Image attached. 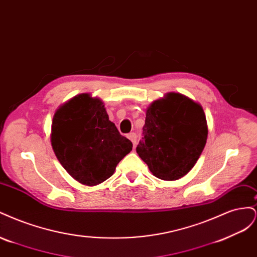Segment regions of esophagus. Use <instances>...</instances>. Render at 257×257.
<instances>
[{
  "mask_svg": "<svg viewBox=\"0 0 257 257\" xmlns=\"http://www.w3.org/2000/svg\"><path fill=\"white\" fill-rule=\"evenodd\" d=\"M127 138L130 139L132 143H133L134 146H136V144H137V135H136V133H130L127 135Z\"/></svg>",
  "mask_w": 257,
  "mask_h": 257,
  "instance_id": "34e87169",
  "label": "esophagus"
}]
</instances>
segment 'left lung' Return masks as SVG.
I'll return each instance as SVG.
<instances>
[{
  "label": "left lung",
  "instance_id": "8db88e82",
  "mask_svg": "<svg viewBox=\"0 0 257 257\" xmlns=\"http://www.w3.org/2000/svg\"><path fill=\"white\" fill-rule=\"evenodd\" d=\"M143 139L136 152L162 180L188 174L203 152L208 136L203 108L180 93H168L146 112Z\"/></svg>",
  "mask_w": 257,
  "mask_h": 257
}]
</instances>
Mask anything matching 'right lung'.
<instances>
[{
    "mask_svg": "<svg viewBox=\"0 0 257 257\" xmlns=\"http://www.w3.org/2000/svg\"><path fill=\"white\" fill-rule=\"evenodd\" d=\"M51 145L61 165L85 185L111 177L133 148L109 121L102 100L89 94L75 96L54 113Z\"/></svg>",
    "mask_w": 257,
    "mask_h": 257,
    "instance_id": "1",
    "label": "right lung"
}]
</instances>
